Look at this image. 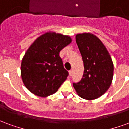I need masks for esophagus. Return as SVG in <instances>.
<instances>
[{"instance_id": "34e87169", "label": "esophagus", "mask_w": 129, "mask_h": 129, "mask_svg": "<svg viewBox=\"0 0 129 129\" xmlns=\"http://www.w3.org/2000/svg\"><path fill=\"white\" fill-rule=\"evenodd\" d=\"M69 75H70V76L73 75V70H69Z\"/></svg>"}]
</instances>
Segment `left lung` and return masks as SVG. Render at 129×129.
<instances>
[{
  "label": "left lung",
  "mask_w": 129,
  "mask_h": 129,
  "mask_svg": "<svg viewBox=\"0 0 129 129\" xmlns=\"http://www.w3.org/2000/svg\"><path fill=\"white\" fill-rule=\"evenodd\" d=\"M76 43L82 56L84 71L81 81L73 83V87L81 98L95 100L104 95L111 86L113 63L104 45L94 34H77Z\"/></svg>",
  "instance_id": "8db88e82"
}]
</instances>
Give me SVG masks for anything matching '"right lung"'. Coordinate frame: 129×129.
I'll return each instance as SVG.
<instances>
[{
    "instance_id": "1",
    "label": "right lung",
    "mask_w": 129,
    "mask_h": 129,
    "mask_svg": "<svg viewBox=\"0 0 129 129\" xmlns=\"http://www.w3.org/2000/svg\"><path fill=\"white\" fill-rule=\"evenodd\" d=\"M71 41L69 36L47 32L28 48L21 62V77L34 95L42 97L52 95L66 79L68 72L59 52Z\"/></svg>"
}]
</instances>
